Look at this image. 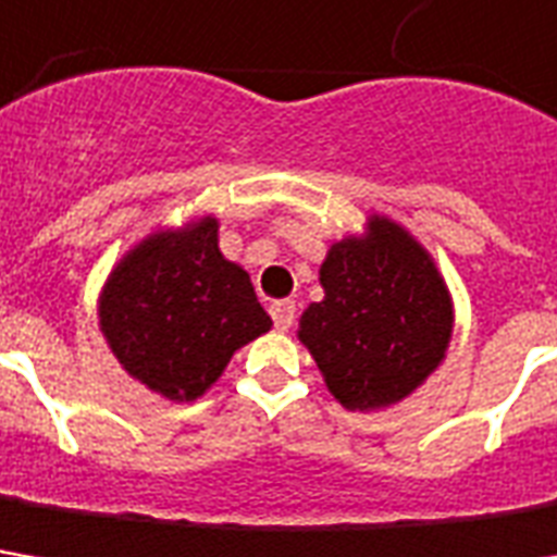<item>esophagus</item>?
Listing matches in <instances>:
<instances>
[{
  "instance_id": "esophagus-1",
  "label": "esophagus",
  "mask_w": 557,
  "mask_h": 557,
  "mask_svg": "<svg viewBox=\"0 0 557 557\" xmlns=\"http://www.w3.org/2000/svg\"><path fill=\"white\" fill-rule=\"evenodd\" d=\"M270 315L272 322H275V331H287L294 324V319H297V306H294V300H275L270 306Z\"/></svg>"
}]
</instances>
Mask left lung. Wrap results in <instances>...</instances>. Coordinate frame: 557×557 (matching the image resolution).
Returning a JSON list of instances; mask_svg holds the SVG:
<instances>
[{
	"label": "left lung",
	"instance_id": "left-lung-1",
	"mask_svg": "<svg viewBox=\"0 0 557 557\" xmlns=\"http://www.w3.org/2000/svg\"><path fill=\"white\" fill-rule=\"evenodd\" d=\"M297 337L324 386L349 410L389 408L423 386L454 334V304L442 272L413 235L389 218L331 245Z\"/></svg>",
	"mask_w": 557,
	"mask_h": 557
}]
</instances>
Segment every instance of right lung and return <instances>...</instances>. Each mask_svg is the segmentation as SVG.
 Instances as JSON below:
<instances>
[{
	"instance_id": "add662e5",
	"label": "right lung",
	"mask_w": 557,
	"mask_h": 557,
	"mask_svg": "<svg viewBox=\"0 0 557 557\" xmlns=\"http://www.w3.org/2000/svg\"><path fill=\"white\" fill-rule=\"evenodd\" d=\"M97 315L119 364L171 401H196L235 349L272 327L251 275L220 253L218 218L134 245L100 290Z\"/></svg>"
}]
</instances>
